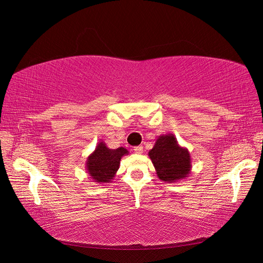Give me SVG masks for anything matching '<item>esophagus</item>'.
Here are the masks:
<instances>
[{"instance_id":"1","label":"esophagus","mask_w":263,"mask_h":263,"mask_svg":"<svg viewBox=\"0 0 263 263\" xmlns=\"http://www.w3.org/2000/svg\"><path fill=\"white\" fill-rule=\"evenodd\" d=\"M134 151L136 154H142V151H144V148H142V146H136L134 148Z\"/></svg>"}]
</instances>
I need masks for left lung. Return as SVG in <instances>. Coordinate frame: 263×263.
Returning <instances> with one entry per match:
<instances>
[{"label": "left lung", "instance_id": "left-lung-1", "mask_svg": "<svg viewBox=\"0 0 263 263\" xmlns=\"http://www.w3.org/2000/svg\"><path fill=\"white\" fill-rule=\"evenodd\" d=\"M148 156L154 163L158 178L166 183L187 178L192 169L189 150L179 145L173 134L160 135Z\"/></svg>", "mask_w": 263, "mask_h": 263}]
</instances>
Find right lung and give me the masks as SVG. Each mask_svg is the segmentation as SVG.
Masks as SVG:
<instances>
[{"instance_id": "right-lung-1", "label": "right lung", "mask_w": 263, "mask_h": 263, "mask_svg": "<svg viewBox=\"0 0 263 263\" xmlns=\"http://www.w3.org/2000/svg\"><path fill=\"white\" fill-rule=\"evenodd\" d=\"M129 151L124 147L109 149L104 141H100L93 153L87 157L85 169L91 180L95 183H109L121 164L123 156L128 155Z\"/></svg>"}]
</instances>
